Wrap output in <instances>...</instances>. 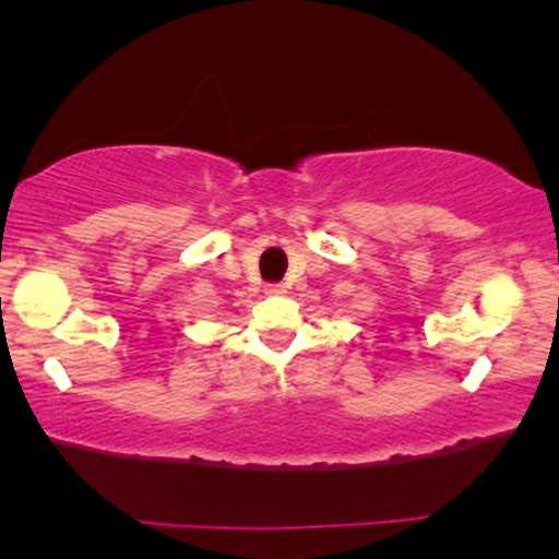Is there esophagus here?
I'll use <instances>...</instances> for the list:
<instances>
[{
    "instance_id": "1",
    "label": "esophagus",
    "mask_w": 559,
    "mask_h": 559,
    "mask_svg": "<svg viewBox=\"0 0 559 559\" xmlns=\"http://www.w3.org/2000/svg\"><path fill=\"white\" fill-rule=\"evenodd\" d=\"M265 294L267 297H281V294H286V286L284 284H267Z\"/></svg>"
}]
</instances>
